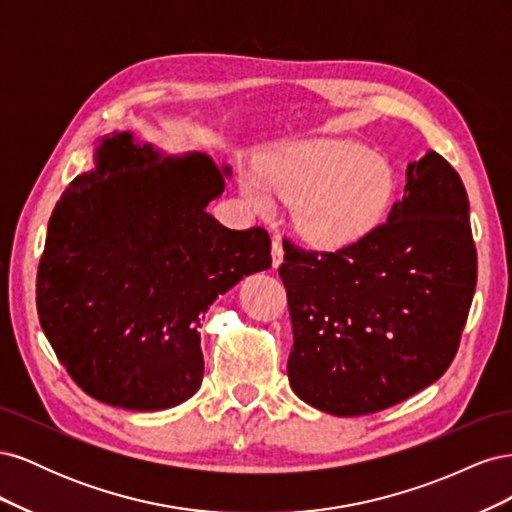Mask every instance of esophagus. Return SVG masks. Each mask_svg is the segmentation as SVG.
Instances as JSON below:
<instances>
[{"instance_id": "obj_1", "label": "esophagus", "mask_w": 512, "mask_h": 512, "mask_svg": "<svg viewBox=\"0 0 512 512\" xmlns=\"http://www.w3.org/2000/svg\"><path fill=\"white\" fill-rule=\"evenodd\" d=\"M271 256H273V267L277 269L284 260V247H282V241L277 237H273V243H271Z\"/></svg>"}]
</instances>
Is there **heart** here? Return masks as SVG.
Returning a JSON list of instances; mask_svg holds the SVG:
<instances>
[{
  "mask_svg": "<svg viewBox=\"0 0 512 512\" xmlns=\"http://www.w3.org/2000/svg\"><path fill=\"white\" fill-rule=\"evenodd\" d=\"M239 190L258 213L273 209V196L292 207L294 226L324 250H339L367 237L389 211L397 175L391 162L348 138H312L277 147L243 170Z\"/></svg>",
  "mask_w": 512,
  "mask_h": 512,
  "instance_id": "b5f03b06",
  "label": "heart"
}]
</instances>
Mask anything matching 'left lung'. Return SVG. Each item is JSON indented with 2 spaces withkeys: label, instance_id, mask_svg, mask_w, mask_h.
Listing matches in <instances>:
<instances>
[{
  "label": "left lung",
  "instance_id": "8db88e82",
  "mask_svg": "<svg viewBox=\"0 0 512 512\" xmlns=\"http://www.w3.org/2000/svg\"><path fill=\"white\" fill-rule=\"evenodd\" d=\"M294 346L288 380L333 416L391 408L436 382L455 359L476 288L468 194L427 151L406 168L389 220L337 252L284 243Z\"/></svg>",
  "mask_w": 512,
  "mask_h": 512
}]
</instances>
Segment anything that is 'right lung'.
Returning <instances> with one entry per match:
<instances>
[{
  "instance_id": "1",
  "label": "right lung",
  "mask_w": 512,
  "mask_h": 512,
  "mask_svg": "<svg viewBox=\"0 0 512 512\" xmlns=\"http://www.w3.org/2000/svg\"><path fill=\"white\" fill-rule=\"evenodd\" d=\"M230 175L203 153H168L115 130L61 194L36 303L57 359L87 395L156 412L200 389V318L271 267L267 230H230L207 211Z\"/></svg>"
}]
</instances>
